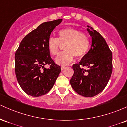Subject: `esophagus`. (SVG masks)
Instances as JSON below:
<instances>
[{
  "label": "esophagus",
  "instance_id": "1",
  "mask_svg": "<svg viewBox=\"0 0 127 127\" xmlns=\"http://www.w3.org/2000/svg\"><path fill=\"white\" fill-rule=\"evenodd\" d=\"M65 68V66H61V69L62 70H64Z\"/></svg>",
  "mask_w": 127,
  "mask_h": 127
}]
</instances>
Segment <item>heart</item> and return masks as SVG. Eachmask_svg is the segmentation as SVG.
<instances>
[{
  "label": "heart",
  "mask_w": 127,
  "mask_h": 127,
  "mask_svg": "<svg viewBox=\"0 0 127 127\" xmlns=\"http://www.w3.org/2000/svg\"><path fill=\"white\" fill-rule=\"evenodd\" d=\"M58 38L51 37L47 42L49 52L52 55L59 53L61 44L64 45L65 51L57 57L55 62L60 65H67L72 62L74 56L77 59L84 57L88 52L90 42L88 36L77 29L68 27L59 30Z\"/></svg>",
  "instance_id": "b5f03b06"
}]
</instances>
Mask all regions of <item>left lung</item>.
Returning <instances> with one entry per match:
<instances>
[{
    "label": "left lung",
    "mask_w": 127,
    "mask_h": 127,
    "mask_svg": "<svg viewBox=\"0 0 127 127\" xmlns=\"http://www.w3.org/2000/svg\"><path fill=\"white\" fill-rule=\"evenodd\" d=\"M91 29H87L92 39L91 48L78 63L73 65L74 73L70 81L73 90L85 97H94L104 90L113 68L112 53L105 39Z\"/></svg>",
    "instance_id": "left-lung-1"
}]
</instances>
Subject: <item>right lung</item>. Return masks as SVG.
<instances>
[{"label":"right lung","mask_w":127,"mask_h":127,"mask_svg":"<svg viewBox=\"0 0 127 127\" xmlns=\"http://www.w3.org/2000/svg\"><path fill=\"white\" fill-rule=\"evenodd\" d=\"M62 19L42 23L21 40L15 54V72L21 88L32 97L49 92L61 72L60 66L51 59L47 42ZM48 64V69L44 66Z\"/></svg>","instance_id":"obj_1"}]
</instances>
